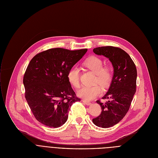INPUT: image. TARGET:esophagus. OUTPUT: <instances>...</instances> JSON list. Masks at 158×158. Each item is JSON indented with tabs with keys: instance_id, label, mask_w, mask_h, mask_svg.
Instances as JSON below:
<instances>
[{
	"instance_id": "34e87169",
	"label": "esophagus",
	"mask_w": 158,
	"mask_h": 158,
	"mask_svg": "<svg viewBox=\"0 0 158 158\" xmlns=\"http://www.w3.org/2000/svg\"><path fill=\"white\" fill-rule=\"evenodd\" d=\"M82 102H83L85 104H86L87 106H89L91 104V102H89V101H85V100H82Z\"/></svg>"
}]
</instances>
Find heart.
<instances>
[{"label": "heart", "mask_w": 158, "mask_h": 158, "mask_svg": "<svg viewBox=\"0 0 158 158\" xmlns=\"http://www.w3.org/2000/svg\"><path fill=\"white\" fill-rule=\"evenodd\" d=\"M84 65L88 69L96 73L95 82H98L102 86H107L112 79V69L109 66H103L102 59L97 56H90L84 61ZM67 79L70 83L75 88L80 86V71L78 67L72 66L67 73ZM102 93V88L98 85L82 86L77 92V95L85 100L90 101L96 98Z\"/></svg>", "instance_id": "heart-1"}]
</instances>
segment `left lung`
Returning <instances> with one entry per match:
<instances>
[{"mask_svg": "<svg viewBox=\"0 0 158 158\" xmlns=\"http://www.w3.org/2000/svg\"><path fill=\"white\" fill-rule=\"evenodd\" d=\"M93 51L109 58L114 69L110 87L102 98L108 101L106 103L97 101L102 111L92 120L97 126L108 128L118 123L129 110L136 92L137 70L129 55L120 48L106 46L95 48Z\"/></svg>", "mask_w": 158, "mask_h": 158, "instance_id": "left-lung-1", "label": "left lung"}]
</instances>
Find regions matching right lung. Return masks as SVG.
<instances>
[{"instance_id":"1","label":"right lung","mask_w":158,"mask_h":158,"mask_svg":"<svg viewBox=\"0 0 158 158\" xmlns=\"http://www.w3.org/2000/svg\"><path fill=\"white\" fill-rule=\"evenodd\" d=\"M87 50L50 48L31 60L23 79L25 97L33 115L44 125L54 128L63 126L71 106L81 101L72 88L67 73Z\"/></svg>"}]
</instances>
